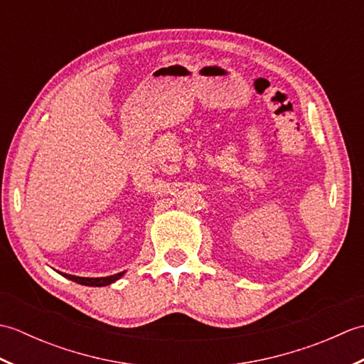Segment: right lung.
Returning <instances> with one entry per match:
<instances>
[{
    "instance_id": "right-lung-1",
    "label": "right lung",
    "mask_w": 364,
    "mask_h": 364,
    "mask_svg": "<svg viewBox=\"0 0 364 364\" xmlns=\"http://www.w3.org/2000/svg\"><path fill=\"white\" fill-rule=\"evenodd\" d=\"M125 274V272H119L115 275H109V277H98V278H89V277H75L70 274H63L68 280H72L78 284H84V286H107L114 282H117L119 278Z\"/></svg>"
}]
</instances>
